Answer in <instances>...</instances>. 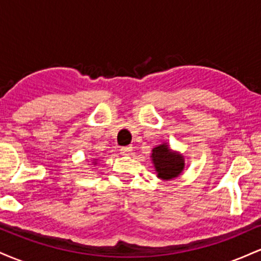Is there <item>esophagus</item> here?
I'll return each instance as SVG.
<instances>
[{"label":"esophagus","instance_id":"obj_1","mask_svg":"<svg viewBox=\"0 0 261 261\" xmlns=\"http://www.w3.org/2000/svg\"><path fill=\"white\" fill-rule=\"evenodd\" d=\"M131 152H133V147H121L120 148V153L122 154V155H128V154H131Z\"/></svg>","mask_w":261,"mask_h":261}]
</instances>
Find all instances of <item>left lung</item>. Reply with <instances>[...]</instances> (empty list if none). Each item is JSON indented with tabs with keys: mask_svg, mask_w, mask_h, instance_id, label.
I'll use <instances>...</instances> for the list:
<instances>
[{
	"mask_svg": "<svg viewBox=\"0 0 261 261\" xmlns=\"http://www.w3.org/2000/svg\"><path fill=\"white\" fill-rule=\"evenodd\" d=\"M151 161L158 178L166 181L178 178L185 168L184 155L170 148L167 142L152 148Z\"/></svg>",
	"mask_w": 261,
	"mask_h": 261,
	"instance_id": "obj_1",
	"label": "left lung"
}]
</instances>
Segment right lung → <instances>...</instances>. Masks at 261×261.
<instances>
[{
	"mask_svg": "<svg viewBox=\"0 0 261 261\" xmlns=\"http://www.w3.org/2000/svg\"><path fill=\"white\" fill-rule=\"evenodd\" d=\"M97 160H93V164H94V166H95V164H97Z\"/></svg>",
	"mask_w": 261,
	"mask_h": 261,
	"instance_id": "add662e5",
	"label": "right lung"
}]
</instances>
